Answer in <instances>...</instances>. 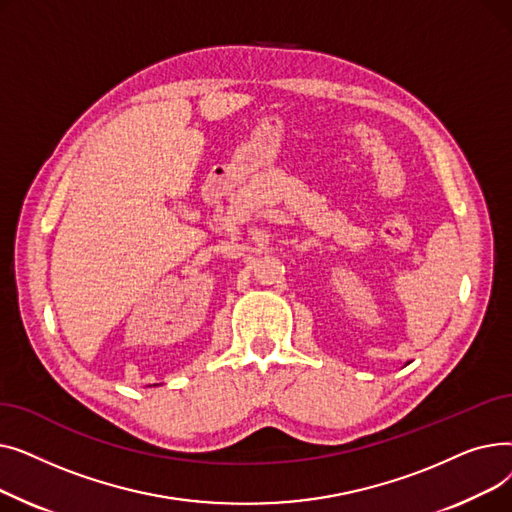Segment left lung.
I'll return each mask as SVG.
<instances>
[{"label":"left lung","instance_id":"1","mask_svg":"<svg viewBox=\"0 0 512 512\" xmlns=\"http://www.w3.org/2000/svg\"><path fill=\"white\" fill-rule=\"evenodd\" d=\"M407 365H409V363H407Z\"/></svg>","mask_w":512,"mask_h":512}]
</instances>
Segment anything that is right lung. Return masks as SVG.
Instances as JSON below:
<instances>
[{"label": "right lung", "instance_id": "add662e5", "mask_svg": "<svg viewBox=\"0 0 512 512\" xmlns=\"http://www.w3.org/2000/svg\"><path fill=\"white\" fill-rule=\"evenodd\" d=\"M153 386H157V384H153Z\"/></svg>", "mask_w": 512, "mask_h": 512}]
</instances>
